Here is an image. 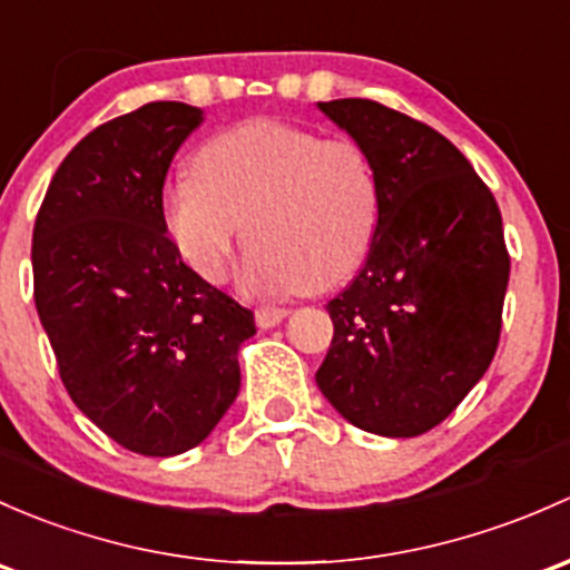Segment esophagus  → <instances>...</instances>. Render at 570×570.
Listing matches in <instances>:
<instances>
[{
    "label": "esophagus",
    "mask_w": 570,
    "mask_h": 570,
    "mask_svg": "<svg viewBox=\"0 0 570 570\" xmlns=\"http://www.w3.org/2000/svg\"><path fill=\"white\" fill-rule=\"evenodd\" d=\"M284 320H286L284 308H259L256 311V325H259L262 331H269V327L281 325Z\"/></svg>",
    "instance_id": "obj_1"
}]
</instances>
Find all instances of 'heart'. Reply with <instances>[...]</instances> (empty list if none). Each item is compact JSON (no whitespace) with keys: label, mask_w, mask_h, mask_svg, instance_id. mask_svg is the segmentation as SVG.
<instances>
[{"label":"heart","mask_w":570,"mask_h":570,"mask_svg":"<svg viewBox=\"0 0 570 570\" xmlns=\"http://www.w3.org/2000/svg\"><path fill=\"white\" fill-rule=\"evenodd\" d=\"M380 185L361 144L254 119L202 144L164 190V226L188 267L224 284L243 235L254 295L327 292L365 259Z\"/></svg>","instance_id":"obj_1"}]
</instances>
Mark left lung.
Instances as JSON below:
<instances>
[{"instance_id": "8db88e82", "label": "left lung", "mask_w": 570, "mask_h": 570, "mask_svg": "<svg viewBox=\"0 0 570 570\" xmlns=\"http://www.w3.org/2000/svg\"><path fill=\"white\" fill-rule=\"evenodd\" d=\"M316 109L361 144L380 185L365 265L327 303L335 333L316 385L368 434H426L497 352L511 273L500 207L429 125L363 98Z\"/></svg>"}]
</instances>
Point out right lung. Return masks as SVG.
<instances>
[{"label": "right lung", "mask_w": 570, "mask_h": 570, "mask_svg": "<svg viewBox=\"0 0 570 570\" xmlns=\"http://www.w3.org/2000/svg\"><path fill=\"white\" fill-rule=\"evenodd\" d=\"M205 122L160 100L83 136L35 220L40 325L76 406L141 456L205 442L239 393L254 314L183 262L164 226V179Z\"/></svg>", "instance_id": "right-lung-1"}]
</instances>
